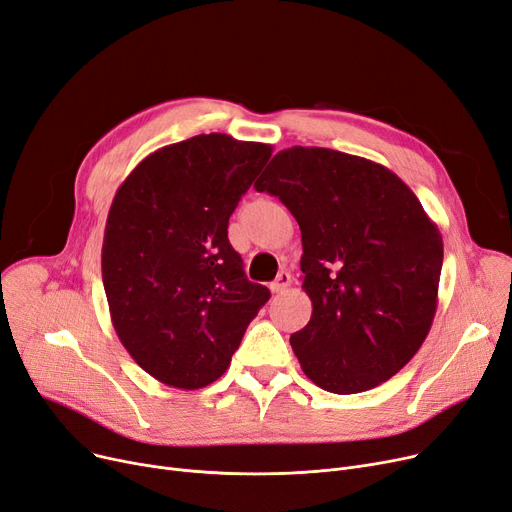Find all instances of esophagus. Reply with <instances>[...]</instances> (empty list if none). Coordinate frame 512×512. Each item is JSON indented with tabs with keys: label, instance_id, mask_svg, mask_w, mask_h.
<instances>
[{
	"label": "esophagus",
	"instance_id": "obj_1",
	"mask_svg": "<svg viewBox=\"0 0 512 512\" xmlns=\"http://www.w3.org/2000/svg\"><path fill=\"white\" fill-rule=\"evenodd\" d=\"M289 285H291V275L287 271H281L277 279L271 283V291L273 294H279V291H285Z\"/></svg>",
	"mask_w": 512,
	"mask_h": 512
}]
</instances>
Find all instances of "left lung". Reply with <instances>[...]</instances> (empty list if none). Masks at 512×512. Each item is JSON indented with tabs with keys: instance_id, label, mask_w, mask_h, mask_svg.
Segmentation results:
<instances>
[{
	"instance_id": "left-lung-1",
	"label": "left lung",
	"mask_w": 512,
	"mask_h": 512,
	"mask_svg": "<svg viewBox=\"0 0 512 512\" xmlns=\"http://www.w3.org/2000/svg\"><path fill=\"white\" fill-rule=\"evenodd\" d=\"M254 187L302 231L312 316L289 344L306 377L331 394L392 379L425 342L442 275V233L419 198L373 160L302 145L281 150Z\"/></svg>"
}]
</instances>
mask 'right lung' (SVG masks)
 Instances as JSON below:
<instances>
[{"label":"right lung","instance_id":"right-lung-1","mask_svg":"<svg viewBox=\"0 0 512 512\" xmlns=\"http://www.w3.org/2000/svg\"><path fill=\"white\" fill-rule=\"evenodd\" d=\"M269 143L196 135L143 158L112 200L102 279L120 344L164 385L221 377L271 298L248 281L227 227Z\"/></svg>","mask_w":512,"mask_h":512}]
</instances>
